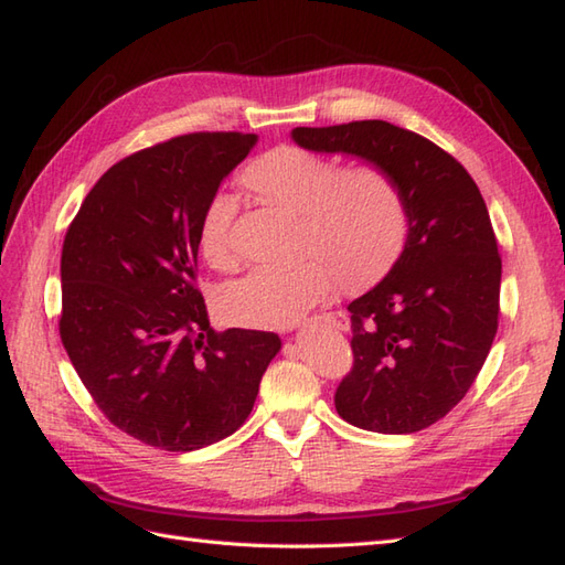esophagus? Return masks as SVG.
<instances>
[{
    "mask_svg": "<svg viewBox=\"0 0 565 565\" xmlns=\"http://www.w3.org/2000/svg\"><path fill=\"white\" fill-rule=\"evenodd\" d=\"M312 324L332 327V330H339V332H347V330H349V320H347V315H342V312H327V315H320V318L312 320Z\"/></svg>",
    "mask_w": 565,
    "mask_h": 565,
    "instance_id": "34e87169",
    "label": "esophagus"
}]
</instances>
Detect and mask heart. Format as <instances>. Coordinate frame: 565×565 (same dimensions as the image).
Returning <instances> with one entry per match:
<instances>
[{"label": "heart", "instance_id": "1", "mask_svg": "<svg viewBox=\"0 0 565 565\" xmlns=\"http://www.w3.org/2000/svg\"><path fill=\"white\" fill-rule=\"evenodd\" d=\"M243 185L296 214V245L310 259L294 267H257L221 288L218 308L235 324L291 327L334 291L377 279L399 255L406 233L402 192L383 168L334 163L298 147H277L243 170ZM235 200L216 192L196 223V245L216 269L233 265Z\"/></svg>", "mask_w": 565, "mask_h": 565}]
</instances>
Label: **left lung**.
<instances>
[{
    "label": "left lung",
    "mask_w": 565,
    "mask_h": 565,
    "mask_svg": "<svg viewBox=\"0 0 565 565\" xmlns=\"http://www.w3.org/2000/svg\"><path fill=\"white\" fill-rule=\"evenodd\" d=\"M291 139L383 168L402 192L404 250L349 303L353 369L334 406L363 430L428 428L467 395L498 330L501 257L487 202L450 153L383 120L296 127Z\"/></svg>",
    "instance_id": "obj_1"
}]
</instances>
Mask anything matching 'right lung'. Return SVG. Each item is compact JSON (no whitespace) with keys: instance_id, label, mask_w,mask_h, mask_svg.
I'll return each instance as SVG.
<instances>
[{"instance_id":"obj_1","label":"right lung","mask_w":565,"mask_h":565,"mask_svg":"<svg viewBox=\"0 0 565 565\" xmlns=\"http://www.w3.org/2000/svg\"><path fill=\"white\" fill-rule=\"evenodd\" d=\"M257 135L202 132L115 163L62 247L60 337L98 409L129 436L190 452L238 430L281 349L214 332L196 279V223Z\"/></svg>"}]
</instances>
